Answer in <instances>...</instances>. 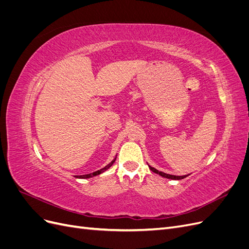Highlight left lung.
Here are the masks:
<instances>
[{
    "instance_id": "left-lung-1",
    "label": "left lung",
    "mask_w": 249,
    "mask_h": 249,
    "mask_svg": "<svg viewBox=\"0 0 249 249\" xmlns=\"http://www.w3.org/2000/svg\"><path fill=\"white\" fill-rule=\"evenodd\" d=\"M150 170H152L153 172L157 173V175H159L163 178H170V179H182V178H185L187 176H182V177H177V176H172V175H168V173H165V172H162V171H159L157 170L156 168L154 167H149Z\"/></svg>"
}]
</instances>
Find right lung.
Returning a JSON list of instances; mask_svg holds the SVG:
<instances>
[{"label":"right lung","mask_w":249,"mask_h":249,"mask_svg":"<svg viewBox=\"0 0 249 249\" xmlns=\"http://www.w3.org/2000/svg\"><path fill=\"white\" fill-rule=\"evenodd\" d=\"M115 162V160H113L110 164H108L107 166H105L104 168H102V169H100V170H97V171H94V172H92V173H89V175H84V176H79L78 178H92V177H95V176H99V175H101L102 172H104V171H106L108 168H110L111 166H112V164Z\"/></svg>","instance_id":"1"}]
</instances>
